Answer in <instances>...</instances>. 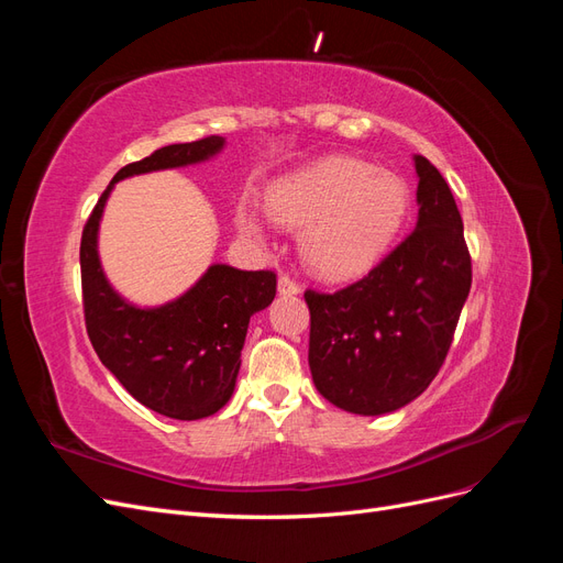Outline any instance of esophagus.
I'll return each instance as SVG.
<instances>
[{
  "mask_svg": "<svg viewBox=\"0 0 563 563\" xmlns=\"http://www.w3.org/2000/svg\"><path fill=\"white\" fill-rule=\"evenodd\" d=\"M277 288H279L282 296H296V294H300V286H298L291 277H288V275H282V277H279Z\"/></svg>",
  "mask_w": 563,
  "mask_h": 563,
  "instance_id": "1",
  "label": "esophagus"
}]
</instances>
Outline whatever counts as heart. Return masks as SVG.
<instances>
[{"label": "heart", "instance_id": "b5f03b06", "mask_svg": "<svg viewBox=\"0 0 563 563\" xmlns=\"http://www.w3.org/2000/svg\"><path fill=\"white\" fill-rule=\"evenodd\" d=\"M411 197L406 183L354 157H323L267 187L272 220L302 228V255L319 275L350 279L376 265L401 232ZM236 225L253 242L265 240L261 218L240 209Z\"/></svg>", "mask_w": 563, "mask_h": 563}]
</instances>
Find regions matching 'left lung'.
Returning a JSON list of instances; mask_svg holds the SVG:
<instances>
[{"label":"left lung","mask_w":563,"mask_h":563,"mask_svg":"<svg viewBox=\"0 0 563 563\" xmlns=\"http://www.w3.org/2000/svg\"><path fill=\"white\" fill-rule=\"evenodd\" d=\"M413 162L416 230L364 279L335 294L305 291L312 380L350 413L383 416L420 397L470 296L472 261L451 187L428 159Z\"/></svg>","instance_id":"8db88e82"}]
</instances>
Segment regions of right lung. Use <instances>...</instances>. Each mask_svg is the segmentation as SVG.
Here are the masks:
<instances>
[{
	"label": "right lung",
	"mask_w": 563,
	"mask_h": 563,
	"mask_svg": "<svg viewBox=\"0 0 563 563\" xmlns=\"http://www.w3.org/2000/svg\"><path fill=\"white\" fill-rule=\"evenodd\" d=\"M223 147V135H209L159 147L119 168L81 232L84 319L98 360L133 399L176 420L213 416L230 401L249 319L275 300L277 275L216 263L176 300L139 308L108 282L98 255V228L114 183L207 162Z\"/></svg>",
	"instance_id": "1"
}]
</instances>
